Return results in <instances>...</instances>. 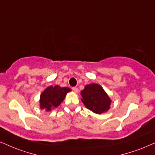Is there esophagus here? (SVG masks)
Segmentation results:
<instances>
[{
  "label": "esophagus",
  "instance_id": "esophagus-1",
  "mask_svg": "<svg viewBox=\"0 0 155 155\" xmlns=\"http://www.w3.org/2000/svg\"><path fill=\"white\" fill-rule=\"evenodd\" d=\"M72 89H73V90H74V92H75V93L79 92V89H78L77 87H73Z\"/></svg>",
  "mask_w": 155,
  "mask_h": 155
}]
</instances>
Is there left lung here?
<instances>
[{
    "instance_id": "8db88e82",
    "label": "left lung",
    "mask_w": 155,
    "mask_h": 155,
    "mask_svg": "<svg viewBox=\"0 0 155 155\" xmlns=\"http://www.w3.org/2000/svg\"><path fill=\"white\" fill-rule=\"evenodd\" d=\"M81 100L85 107L96 114L106 113L110 107L111 99L98 84L86 85L81 91Z\"/></svg>"
}]
</instances>
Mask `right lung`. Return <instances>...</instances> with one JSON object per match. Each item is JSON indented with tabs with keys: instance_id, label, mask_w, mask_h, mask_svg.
Wrapping results in <instances>:
<instances>
[{
	"instance_id": "obj_1",
	"label": "right lung",
	"mask_w": 155,
	"mask_h": 155,
	"mask_svg": "<svg viewBox=\"0 0 155 155\" xmlns=\"http://www.w3.org/2000/svg\"><path fill=\"white\" fill-rule=\"evenodd\" d=\"M71 91L68 87H61L58 85L55 87L49 86L41 93L40 98V107L45 111H51L58 107L66 97L67 93Z\"/></svg>"
}]
</instances>
